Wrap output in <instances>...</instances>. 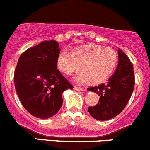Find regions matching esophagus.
<instances>
[{"label":"esophagus","instance_id":"obj_1","mask_svg":"<svg viewBox=\"0 0 150 150\" xmlns=\"http://www.w3.org/2000/svg\"><path fill=\"white\" fill-rule=\"evenodd\" d=\"M74 89L76 90H80V91H84V89L82 88V87H78V86H74Z\"/></svg>","mask_w":150,"mask_h":150}]
</instances>
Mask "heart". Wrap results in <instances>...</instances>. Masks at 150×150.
<instances>
[{"mask_svg":"<svg viewBox=\"0 0 150 150\" xmlns=\"http://www.w3.org/2000/svg\"><path fill=\"white\" fill-rule=\"evenodd\" d=\"M117 61V53L113 48L87 44L72 53L62 52L57 58V67L66 75H72L81 67L82 72L75 78L77 82L100 83L110 76Z\"/></svg>","mask_w":150,"mask_h":150,"instance_id":"1","label":"heart"}]
</instances>
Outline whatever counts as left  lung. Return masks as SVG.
<instances>
[{
    "mask_svg": "<svg viewBox=\"0 0 150 150\" xmlns=\"http://www.w3.org/2000/svg\"><path fill=\"white\" fill-rule=\"evenodd\" d=\"M118 66L108 81L87 88L100 96L96 105L88 108L90 115L98 120H107L120 114L134 90L135 78L133 65L120 48L118 50Z\"/></svg>",
    "mask_w": 150,
    "mask_h": 150,
    "instance_id": "left-lung-1",
    "label": "left lung"
}]
</instances>
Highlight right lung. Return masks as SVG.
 I'll list each match as a JSON object with an SVG mask.
<instances>
[{
    "mask_svg": "<svg viewBox=\"0 0 150 150\" xmlns=\"http://www.w3.org/2000/svg\"><path fill=\"white\" fill-rule=\"evenodd\" d=\"M60 49L54 40L43 41L20 56L14 72V83L21 104L33 117L47 119L63 104L62 93L73 89L57 69Z\"/></svg>",
    "mask_w": 150,
    "mask_h": 150,
    "instance_id": "add662e5",
    "label": "right lung"
}]
</instances>
